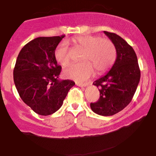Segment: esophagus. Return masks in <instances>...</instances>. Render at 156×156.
<instances>
[{
    "label": "esophagus",
    "instance_id": "obj_1",
    "mask_svg": "<svg viewBox=\"0 0 156 156\" xmlns=\"http://www.w3.org/2000/svg\"><path fill=\"white\" fill-rule=\"evenodd\" d=\"M76 85L80 87H87L89 85V83H76Z\"/></svg>",
    "mask_w": 156,
    "mask_h": 156
}]
</instances>
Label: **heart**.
Wrapping results in <instances>:
<instances>
[{"label":"heart","mask_w":156,"mask_h":156,"mask_svg":"<svg viewBox=\"0 0 156 156\" xmlns=\"http://www.w3.org/2000/svg\"><path fill=\"white\" fill-rule=\"evenodd\" d=\"M73 42L78 47L83 50L81 55L83 62L72 64L64 70L66 78L83 82L92 76L94 68L98 73L106 71L114 64L117 56V51L112 41L101 38L98 36L80 35L73 39ZM55 60L62 66L69 62V49L67 42H62L54 51Z\"/></svg>","instance_id":"1"}]
</instances>
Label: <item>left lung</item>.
<instances>
[{
  "instance_id": "8db88e82",
  "label": "left lung",
  "mask_w": 156,
  "mask_h": 156,
  "mask_svg": "<svg viewBox=\"0 0 156 156\" xmlns=\"http://www.w3.org/2000/svg\"><path fill=\"white\" fill-rule=\"evenodd\" d=\"M117 51L112 69L93 83L98 87L100 98L90 107L101 116H112L127 106L135 94L140 80V69L136 54L131 46L119 35L104 31Z\"/></svg>"
}]
</instances>
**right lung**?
<instances>
[{"instance_id":"1","label":"right lung","mask_w":156,"mask_h":156,"mask_svg":"<svg viewBox=\"0 0 156 156\" xmlns=\"http://www.w3.org/2000/svg\"><path fill=\"white\" fill-rule=\"evenodd\" d=\"M64 37H38L22 48L14 69V81L23 101L35 113L48 116L63 104L75 82L59 80L62 67L54 51Z\"/></svg>"}]
</instances>
